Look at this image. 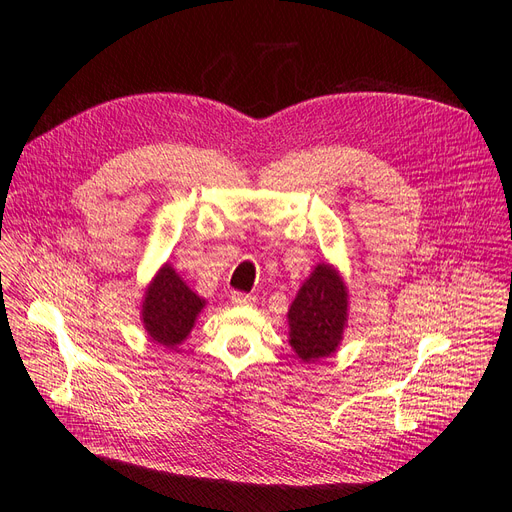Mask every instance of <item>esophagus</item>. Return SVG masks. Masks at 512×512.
I'll list each match as a JSON object with an SVG mask.
<instances>
[{
    "mask_svg": "<svg viewBox=\"0 0 512 512\" xmlns=\"http://www.w3.org/2000/svg\"><path fill=\"white\" fill-rule=\"evenodd\" d=\"M232 303L234 305H253L255 303V297L253 294H245V292H232Z\"/></svg>",
    "mask_w": 512,
    "mask_h": 512,
    "instance_id": "esophagus-1",
    "label": "esophagus"
}]
</instances>
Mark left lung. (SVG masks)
I'll return each instance as SVG.
<instances>
[{
    "instance_id": "8db88e82",
    "label": "left lung",
    "mask_w": 512,
    "mask_h": 512,
    "mask_svg": "<svg viewBox=\"0 0 512 512\" xmlns=\"http://www.w3.org/2000/svg\"><path fill=\"white\" fill-rule=\"evenodd\" d=\"M346 286L328 263H319L288 311L290 346L303 361L330 357L346 324Z\"/></svg>"
}]
</instances>
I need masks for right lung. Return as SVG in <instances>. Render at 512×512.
<instances>
[{
    "instance_id": "add662e5",
    "label": "right lung",
    "mask_w": 512,
    "mask_h": 512,
    "mask_svg": "<svg viewBox=\"0 0 512 512\" xmlns=\"http://www.w3.org/2000/svg\"><path fill=\"white\" fill-rule=\"evenodd\" d=\"M203 305L205 301L199 299L166 263L145 294V330L149 332L151 340L174 348L193 330L195 319L201 313Z\"/></svg>"
}]
</instances>
